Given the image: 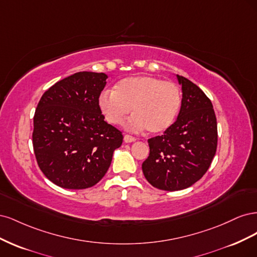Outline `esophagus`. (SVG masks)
I'll use <instances>...</instances> for the list:
<instances>
[{"mask_svg": "<svg viewBox=\"0 0 257 257\" xmlns=\"http://www.w3.org/2000/svg\"><path fill=\"white\" fill-rule=\"evenodd\" d=\"M135 141H136V138L134 136L128 135V134L124 135V142H125V143H133Z\"/></svg>", "mask_w": 257, "mask_h": 257, "instance_id": "obj_1", "label": "esophagus"}]
</instances>
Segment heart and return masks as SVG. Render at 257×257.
Segmentation results:
<instances>
[{
	"instance_id": "obj_1",
	"label": "heart",
	"mask_w": 257,
	"mask_h": 257,
	"mask_svg": "<svg viewBox=\"0 0 257 257\" xmlns=\"http://www.w3.org/2000/svg\"><path fill=\"white\" fill-rule=\"evenodd\" d=\"M182 104L181 90L173 81L152 76L127 77L114 87L105 90L98 97L99 110L107 122L122 124L131 113L127 128L139 132L147 128L150 134L165 132L176 121Z\"/></svg>"
}]
</instances>
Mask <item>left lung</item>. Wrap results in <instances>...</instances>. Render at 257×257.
Returning a JSON list of instances; mask_svg holds the SVG:
<instances>
[{"mask_svg":"<svg viewBox=\"0 0 257 257\" xmlns=\"http://www.w3.org/2000/svg\"><path fill=\"white\" fill-rule=\"evenodd\" d=\"M182 104L178 118L161 136L148 139L150 153L143 172L159 190L179 191L203 177L217 146L216 118L211 100L199 87L183 76Z\"/></svg>","mask_w":257,"mask_h":257,"instance_id":"obj_1","label":"left lung"}]
</instances>
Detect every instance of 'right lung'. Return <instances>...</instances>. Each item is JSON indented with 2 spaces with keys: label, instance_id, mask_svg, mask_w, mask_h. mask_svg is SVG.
<instances>
[{
  "label": "right lung",
  "instance_id": "1",
  "mask_svg": "<svg viewBox=\"0 0 257 257\" xmlns=\"http://www.w3.org/2000/svg\"><path fill=\"white\" fill-rule=\"evenodd\" d=\"M104 73L79 72L54 83L38 102L32 134L37 164L61 188H91L109 168L122 132L104 121Z\"/></svg>",
  "mask_w": 257,
  "mask_h": 257
}]
</instances>
